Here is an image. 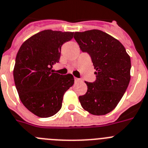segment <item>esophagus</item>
<instances>
[{
	"label": "esophagus",
	"mask_w": 148,
	"mask_h": 148,
	"mask_svg": "<svg viewBox=\"0 0 148 148\" xmlns=\"http://www.w3.org/2000/svg\"><path fill=\"white\" fill-rule=\"evenodd\" d=\"M74 81H75V82H79V81H81V79H79V78L75 77V78H74Z\"/></svg>",
	"instance_id": "esophagus-1"
}]
</instances>
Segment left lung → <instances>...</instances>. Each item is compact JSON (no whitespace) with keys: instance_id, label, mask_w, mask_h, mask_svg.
<instances>
[{"instance_id":"obj_1","label":"left lung","mask_w":148,"mask_h":148,"mask_svg":"<svg viewBox=\"0 0 148 148\" xmlns=\"http://www.w3.org/2000/svg\"><path fill=\"white\" fill-rule=\"evenodd\" d=\"M82 52H87L96 71V80L85 82L86 94L79 96L81 106L93 115H105L114 110L125 92L130 79V56L118 40L93 29L74 33Z\"/></svg>"}]
</instances>
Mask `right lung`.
<instances>
[{"instance_id":"1","label":"right lung","mask_w":148,"mask_h":148,"mask_svg":"<svg viewBox=\"0 0 148 148\" xmlns=\"http://www.w3.org/2000/svg\"><path fill=\"white\" fill-rule=\"evenodd\" d=\"M74 32L44 30L32 36L20 48L13 76L23 106L42 118L60 110L65 92L74 85L72 74H58L53 65L59 62L61 47Z\"/></svg>"}]
</instances>
